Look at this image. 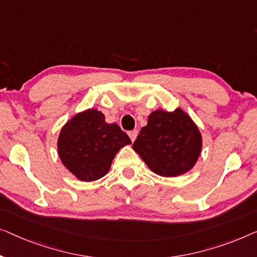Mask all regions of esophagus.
Instances as JSON below:
<instances>
[{
  "label": "esophagus",
  "mask_w": 257,
  "mask_h": 257,
  "mask_svg": "<svg viewBox=\"0 0 257 257\" xmlns=\"http://www.w3.org/2000/svg\"><path fill=\"white\" fill-rule=\"evenodd\" d=\"M137 134H139V133H137V130H132V132H129V133H128V135H129V137H130V140H132L133 142H134V141L136 140Z\"/></svg>",
  "instance_id": "1"
}]
</instances>
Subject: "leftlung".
I'll list each match as a JSON object with an SVG mask.
<instances>
[{
    "mask_svg": "<svg viewBox=\"0 0 257 257\" xmlns=\"http://www.w3.org/2000/svg\"><path fill=\"white\" fill-rule=\"evenodd\" d=\"M133 149L151 171L163 177L183 175L193 168L201 150V135L182 109L156 110L148 117Z\"/></svg>",
    "mask_w": 257,
    "mask_h": 257,
    "instance_id": "1",
    "label": "left lung"
}]
</instances>
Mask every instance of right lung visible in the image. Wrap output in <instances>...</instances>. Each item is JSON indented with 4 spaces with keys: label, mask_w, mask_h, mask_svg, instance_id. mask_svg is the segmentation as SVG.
Listing matches in <instances>:
<instances>
[{
    "label": "right lung",
    "mask_w": 257,
    "mask_h": 257,
    "mask_svg": "<svg viewBox=\"0 0 257 257\" xmlns=\"http://www.w3.org/2000/svg\"><path fill=\"white\" fill-rule=\"evenodd\" d=\"M132 143L116 123H106L104 115L88 109L72 117L61 129L58 154L63 164L84 182L103 177L115 155Z\"/></svg>",
    "instance_id": "add662e5"
}]
</instances>
